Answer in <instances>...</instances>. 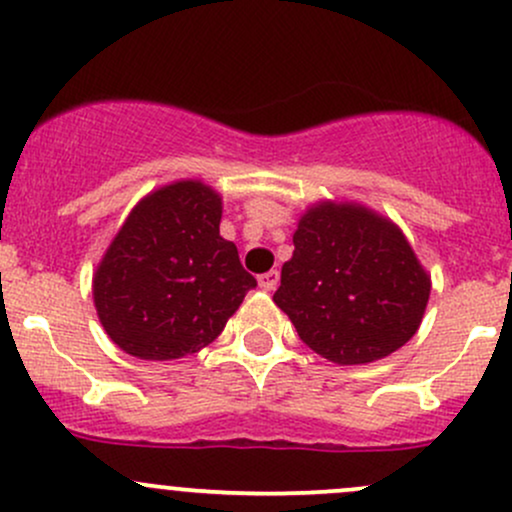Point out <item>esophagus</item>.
I'll return each mask as SVG.
<instances>
[{"label":"esophagus","mask_w":512,"mask_h":512,"mask_svg":"<svg viewBox=\"0 0 512 512\" xmlns=\"http://www.w3.org/2000/svg\"><path fill=\"white\" fill-rule=\"evenodd\" d=\"M277 284H279V272H277V269H272V272L262 274V277H260V286L265 291H274V289H277Z\"/></svg>","instance_id":"obj_1"}]
</instances>
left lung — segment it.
I'll list each match as a JSON object with an SVG mask.
<instances>
[{
  "label": "left lung",
  "instance_id": "8db88e82",
  "mask_svg": "<svg viewBox=\"0 0 512 512\" xmlns=\"http://www.w3.org/2000/svg\"><path fill=\"white\" fill-rule=\"evenodd\" d=\"M430 274L403 230L355 201H318L299 218L274 303L335 364H369L413 338Z\"/></svg>",
  "mask_w": 512,
  "mask_h": 512
}]
</instances>
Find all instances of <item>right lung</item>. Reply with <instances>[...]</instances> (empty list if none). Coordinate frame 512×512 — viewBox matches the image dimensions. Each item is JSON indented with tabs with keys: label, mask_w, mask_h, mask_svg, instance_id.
Here are the masks:
<instances>
[{
	"label": "right lung",
	"mask_w": 512,
	"mask_h": 512,
	"mask_svg": "<svg viewBox=\"0 0 512 512\" xmlns=\"http://www.w3.org/2000/svg\"><path fill=\"white\" fill-rule=\"evenodd\" d=\"M221 213V194L201 179L165 184L128 213L92 282L101 328L126 355L199 352L257 286L221 238Z\"/></svg>",
	"instance_id": "add662e5"
}]
</instances>
